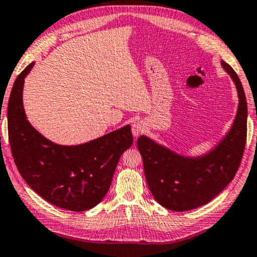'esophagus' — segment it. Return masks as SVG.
I'll list each match as a JSON object with an SVG mask.
<instances>
[{
	"mask_svg": "<svg viewBox=\"0 0 257 257\" xmlns=\"http://www.w3.org/2000/svg\"><path fill=\"white\" fill-rule=\"evenodd\" d=\"M146 128H147V126H146V124L142 120L134 121V124L132 125L133 137L134 138H138L141 133H144L146 131Z\"/></svg>",
	"mask_w": 257,
	"mask_h": 257,
	"instance_id": "1",
	"label": "esophagus"
}]
</instances>
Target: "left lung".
Returning <instances> with one entry per match:
<instances>
[{
  "mask_svg": "<svg viewBox=\"0 0 257 257\" xmlns=\"http://www.w3.org/2000/svg\"><path fill=\"white\" fill-rule=\"evenodd\" d=\"M238 92L239 104L230 131L210 152L189 157L141 136L137 146L144 161L148 187L161 206L173 211L199 208L231 183L241 162L247 138V101L239 77L224 61Z\"/></svg>",
  "mask_w": 257,
  "mask_h": 257,
  "instance_id": "8db88e82",
  "label": "left lung"
}]
</instances>
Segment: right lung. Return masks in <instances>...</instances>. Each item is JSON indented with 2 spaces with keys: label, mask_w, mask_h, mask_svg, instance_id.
<instances>
[{
  "label": "right lung",
  "mask_w": 257,
  "mask_h": 257,
  "mask_svg": "<svg viewBox=\"0 0 257 257\" xmlns=\"http://www.w3.org/2000/svg\"><path fill=\"white\" fill-rule=\"evenodd\" d=\"M33 65L16 79L8 103V133L16 167L47 202L71 211L88 210L105 196L119 157L132 146L131 126L77 146L46 139L24 111V80Z\"/></svg>",
  "instance_id": "obj_1"
}]
</instances>
